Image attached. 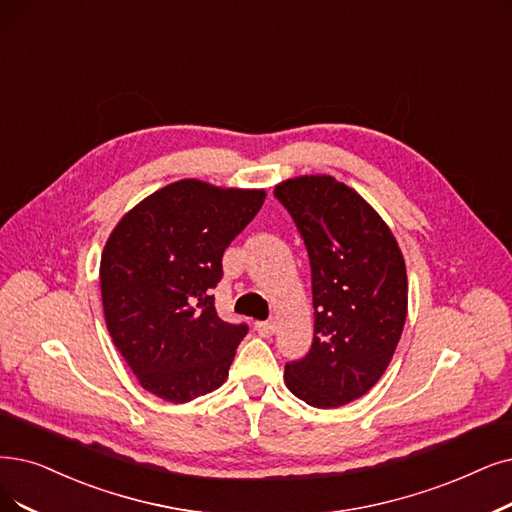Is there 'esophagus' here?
Returning a JSON list of instances; mask_svg holds the SVG:
<instances>
[{
    "label": "esophagus",
    "mask_w": 512,
    "mask_h": 512,
    "mask_svg": "<svg viewBox=\"0 0 512 512\" xmlns=\"http://www.w3.org/2000/svg\"><path fill=\"white\" fill-rule=\"evenodd\" d=\"M254 330L262 336V338H271L275 334V321H256Z\"/></svg>",
    "instance_id": "obj_1"
}]
</instances>
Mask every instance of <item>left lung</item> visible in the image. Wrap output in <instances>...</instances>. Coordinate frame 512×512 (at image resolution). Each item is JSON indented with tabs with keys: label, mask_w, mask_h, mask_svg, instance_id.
<instances>
[{
	"label": "left lung",
	"mask_w": 512,
	"mask_h": 512,
	"mask_svg": "<svg viewBox=\"0 0 512 512\" xmlns=\"http://www.w3.org/2000/svg\"><path fill=\"white\" fill-rule=\"evenodd\" d=\"M311 260V351L285 363L290 391L321 410L363 397L391 363L407 317V273L395 235L355 189L334 176L279 182Z\"/></svg>",
	"instance_id": "8db88e82"
}]
</instances>
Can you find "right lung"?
Listing matches in <instances>:
<instances>
[{
	"label": "right lung",
	"mask_w": 512,
	"mask_h": 512,
	"mask_svg": "<svg viewBox=\"0 0 512 512\" xmlns=\"http://www.w3.org/2000/svg\"><path fill=\"white\" fill-rule=\"evenodd\" d=\"M262 189L185 178L142 199L107 239V330L145 391L189 403L227 380L248 325L222 321L212 290L222 254L264 203Z\"/></svg>",
	"instance_id": "add662e5"
}]
</instances>
